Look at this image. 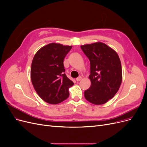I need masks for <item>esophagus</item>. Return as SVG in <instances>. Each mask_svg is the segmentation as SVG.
Returning <instances> with one entry per match:
<instances>
[{"label":"esophagus","instance_id":"1","mask_svg":"<svg viewBox=\"0 0 147 147\" xmlns=\"http://www.w3.org/2000/svg\"><path fill=\"white\" fill-rule=\"evenodd\" d=\"M82 77H77V78H76V81L77 82H80L82 80Z\"/></svg>","mask_w":147,"mask_h":147}]
</instances>
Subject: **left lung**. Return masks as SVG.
Segmentation results:
<instances>
[{
  "mask_svg": "<svg viewBox=\"0 0 147 147\" xmlns=\"http://www.w3.org/2000/svg\"><path fill=\"white\" fill-rule=\"evenodd\" d=\"M81 48L90 61L91 84L84 91V97L93 104H104L113 98L121 85V61L116 51L103 43L88 44Z\"/></svg>",
  "mask_w": 147,
  "mask_h": 147,
  "instance_id": "8db88e82",
  "label": "left lung"
}]
</instances>
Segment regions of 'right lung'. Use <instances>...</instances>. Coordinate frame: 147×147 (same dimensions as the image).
I'll use <instances>...</instances> for the list:
<instances>
[{
  "label": "right lung",
  "instance_id": "obj_1",
  "mask_svg": "<svg viewBox=\"0 0 147 147\" xmlns=\"http://www.w3.org/2000/svg\"><path fill=\"white\" fill-rule=\"evenodd\" d=\"M72 46L52 43L36 53L32 62L30 78L38 95L48 104H56L69 96L74 83L64 74L63 61Z\"/></svg>",
  "mask_w": 147,
  "mask_h": 147
}]
</instances>
